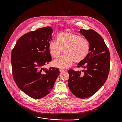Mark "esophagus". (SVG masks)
<instances>
[{
	"instance_id": "1",
	"label": "esophagus",
	"mask_w": 122,
	"mask_h": 122,
	"mask_svg": "<svg viewBox=\"0 0 122 122\" xmlns=\"http://www.w3.org/2000/svg\"><path fill=\"white\" fill-rule=\"evenodd\" d=\"M59 70H60V71L61 72H63V71H65V70L63 69H62V68H60V69H59Z\"/></svg>"
}]
</instances>
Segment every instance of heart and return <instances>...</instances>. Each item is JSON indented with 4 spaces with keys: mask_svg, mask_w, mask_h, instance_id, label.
<instances>
[{
    "mask_svg": "<svg viewBox=\"0 0 122 122\" xmlns=\"http://www.w3.org/2000/svg\"><path fill=\"white\" fill-rule=\"evenodd\" d=\"M51 54L58 58L64 52L66 54L54 61V64L60 68H66L75 61L76 63L84 61L90 51L88 41L80 35L74 33L63 32L57 36V41L52 40L49 44Z\"/></svg>",
    "mask_w": 122,
    "mask_h": 122,
    "instance_id": "heart-1",
    "label": "heart"
}]
</instances>
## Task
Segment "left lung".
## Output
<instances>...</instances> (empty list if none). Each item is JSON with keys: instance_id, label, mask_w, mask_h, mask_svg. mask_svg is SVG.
<instances>
[{"instance_id": "1", "label": "left lung", "mask_w": 122, "mask_h": 122, "mask_svg": "<svg viewBox=\"0 0 122 122\" xmlns=\"http://www.w3.org/2000/svg\"><path fill=\"white\" fill-rule=\"evenodd\" d=\"M90 44V52L86 59L79 62L77 67L81 71L69 70L68 86L76 97L85 99L95 94L106 82L110 69V53L102 36L92 30L81 29Z\"/></svg>"}]
</instances>
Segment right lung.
Wrapping results in <instances>:
<instances>
[{
  "label": "right lung",
  "instance_id": "add662e5",
  "mask_svg": "<svg viewBox=\"0 0 122 122\" xmlns=\"http://www.w3.org/2000/svg\"><path fill=\"white\" fill-rule=\"evenodd\" d=\"M52 28L46 27L30 31L18 40L11 53L14 79L18 87L33 99L47 95L59 76L58 68H43L52 60L49 44Z\"/></svg>",
  "mask_w": 122,
  "mask_h": 122
}]
</instances>
